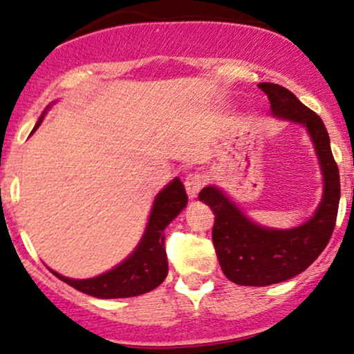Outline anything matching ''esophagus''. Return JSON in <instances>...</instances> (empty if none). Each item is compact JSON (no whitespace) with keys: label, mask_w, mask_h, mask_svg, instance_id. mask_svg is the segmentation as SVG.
I'll return each mask as SVG.
<instances>
[{"label":"esophagus","mask_w":354,"mask_h":354,"mask_svg":"<svg viewBox=\"0 0 354 354\" xmlns=\"http://www.w3.org/2000/svg\"><path fill=\"white\" fill-rule=\"evenodd\" d=\"M205 183H206L205 176L198 171L189 173L188 176L185 178V188H186V193H188V196L191 198V200L198 196V193H200L203 186H205Z\"/></svg>","instance_id":"esophagus-1"}]
</instances>
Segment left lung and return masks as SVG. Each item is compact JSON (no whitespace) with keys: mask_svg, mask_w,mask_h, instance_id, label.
Instances as JSON below:
<instances>
[{"mask_svg":"<svg viewBox=\"0 0 354 354\" xmlns=\"http://www.w3.org/2000/svg\"><path fill=\"white\" fill-rule=\"evenodd\" d=\"M276 116L308 128L324 176V196L310 221L298 228L279 231L254 225L221 191L206 186L200 200L213 209V245L223 273L243 286H268L293 278L306 270L330 241L339 205V171L333 158L330 136L321 118L290 89L274 83H259Z\"/></svg>","mask_w":354,"mask_h":354,"instance_id":"1","label":"left lung"}]
</instances>
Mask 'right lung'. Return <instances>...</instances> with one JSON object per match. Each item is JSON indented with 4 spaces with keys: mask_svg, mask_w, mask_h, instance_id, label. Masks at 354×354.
Here are the masks:
<instances>
[{
    "mask_svg": "<svg viewBox=\"0 0 354 354\" xmlns=\"http://www.w3.org/2000/svg\"><path fill=\"white\" fill-rule=\"evenodd\" d=\"M41 123H36L33 131ZM188 196L180 178H174L154 200L151 216L146 226L145 236L136 251L120 266L91 279H70L55 273L61 281L75 290L96 298H129L154 290L168 274V258L165 250V228L185 208Z\"/></svg>",
    "mask_w": 354,
    "mask_h": 354,
    "instance_id": "right-lung-1",
    "label": "right lung"
}]
</instances>
